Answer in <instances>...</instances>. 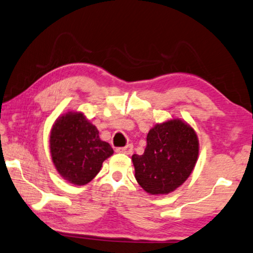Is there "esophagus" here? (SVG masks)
<instances>
[{"instance_id": "esophagus-1", "label": "esophagus", "mask_w": 253, "mask_h": 253, "mask_svg": "<svg viewBox=\"0 0 253 253\" xmlns=\"http://www.w3.org/2000/svg\"><path fill=\"white\" fill-rule=\"evenodd\" d=\"M118 153H124V154H131L133 153V145L131 144H128L126 146H123V147H118L117 150Z\"/></svg>"}]
</instances>
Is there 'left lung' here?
I'll return each mask as SVG.
<instances>
[{"label":"left lung","instance_id":"obj_1","mask_svg":"<svg viewBox=\"0 0 253 253\" xmlns=\"http://www.w3.org/2000/svg\"><path fill=\"white\" fill-rule=\"evenodd\" d=\"M142 155L131 156L135 178L151 195H167L186 181L196 166L199 142L181 119H170L150 129Z\"/></svg>","mask_w":253,"mask_h":253}]
</instances>
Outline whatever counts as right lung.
I'll list each match as a JSON object with an SVG mask.
<instances>
[{"mask_svg": "<svg viewBox=\"0 0 253 253\" xmlns=\"http://www.w3.org/2000/svg\"><path fill=\"white\" fill-rule=\"evenodd\" d=\"M51 160L58 173L75 186L89 183L114 153L99 137L97 127L82 112L69 111L56 119L49 137Z\"/></svg>", "mask_w": 253, "mask_h": 253, "instance_id": "right-lung-1", "label": "right lung"}]
</instances>
